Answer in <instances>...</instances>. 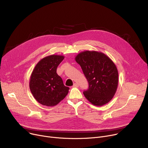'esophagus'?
Here are the masks:
<instances>
[{
    "instance_id": "1",
    "label": "esophagus",
    "mask_w": 148,
    "mask_h": 148,
    "mask_svg": "<svg viewBox=\"0 0 148 148\" xmlns=\"http://www.w3.org/2000/svg\"><path fill=\"white\" fill-rule=\"evenodd\" d=\"M73 87H78V84L77 83H74V85H73Z\"/></svg>"
}]
</instances>
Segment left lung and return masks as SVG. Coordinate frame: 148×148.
<instances>
[{
	"mask_svg": "<svg viewBox=\"0 0 148 148\" xmlns=\"http://www.w3.org/2000/svg\"><path fill=\"white\" fill-rule=\"evenodd\" d=\"M75 60L89 84L88 89L83 92L84 96L95 106L108 103L118 85V72L114 62L107 55L96 51H82Z\"/></svg>",
	"mask_w": 148,
	"mask_h": 148,
	"instance_id": "1",
	"label": "left lung"
}]
</instances>
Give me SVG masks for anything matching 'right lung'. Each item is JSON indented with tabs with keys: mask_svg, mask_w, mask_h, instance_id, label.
I'll use <instances>...</instances> for the list:
<instances>
[{
	"mask_svg": "<svg viewBox=\"0 0 148 148\" xmlns=\"http://www.w3.org/2000/svg\"><path fill=\"white\" fill-rule=\"evenodd\" d=\"M64 56L50 55L38 61L33 70L29 82L30 91L40 103L53 107L69 93L62 78L57 74V68Z\"/></svg>",
	"mask_w": 148,
	"mask_h": 148,
	"instance_id": "add662e5",
	"label": "right lung"
}]
</instances>
